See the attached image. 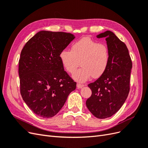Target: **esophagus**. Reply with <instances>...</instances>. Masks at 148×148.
<instances>
[{"mask_svg": "<svg viewBox=\"0 0 148 148\" xmlns=\"http://www.w3.org/2000/svg\"><path fill=\"white\" fill-rule=\"evenodd\" d=\"M84 86V85L82 84H79V83H77V87L78 89H80V88H82Z\"/></svg>", "mask_w": 148, "mask_h": 148, "instance_id": "obj_1", "label": "esophagus"}]
</instances>
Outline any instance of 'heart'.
Returning <instances> with one entry per match:
<instances>
[{"instance_id":"1","label":"heart","mask_w":148,"mask_h":148,"mask_svg":"<svg viewBox=\"0 0 148 148\" xmlns=\"http://www.w3.org/2000/svg\"><path fill=\"white\" fill-rule=\"evenodd\" d=\"M61 64L65 70L73 74L75 81L83 83L91 77H99L106 70L109 61V51L104 44H100L89 38H83L75 42L71 52L62 51L59 55Z\"/></svg>"}]
</instances>
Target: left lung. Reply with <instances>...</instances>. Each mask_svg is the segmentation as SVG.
Masks as SVG:
<instances>
[{"label": "left lung", "mask_w": 148, "mask_h": 148, "mask_svg": "<svg viewBox=\"0 0 148 148\" xmlns=\"http://www.w3.org/2000/svg\"><path fill=\"white\" fill-rule=\"evenodd\" d=\"M96 37L106 38L109 61L101 77L88 84L92 95L86 104L94 116L103 119L114 115L126 101L132 62L127 46L111 31L107 30Z\"/></svg>", "instance_id": "obj_1"}]
</instances>
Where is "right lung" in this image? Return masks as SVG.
Returning a JSON list of instances; mask_svg holds the SVG:
<instances>
[{
    "label": "right lung",
    "instance_id": "right-lung-1",
    "mask_svg": "<svg viewBox=\"0 0 148 148\" xmlns=\"http://www.w3.org/2000/svg\"><path fill=\"white\" fill-rule=\"evenodd\" d=\"M75 38L71 33L40 31L22 49L18 68L20 93L39 117H53L76 88L77 83L64 71L59 58Z\"/></svg>",
    "mask_w": 148,
    "mask_h": 148
}]
</instances>
